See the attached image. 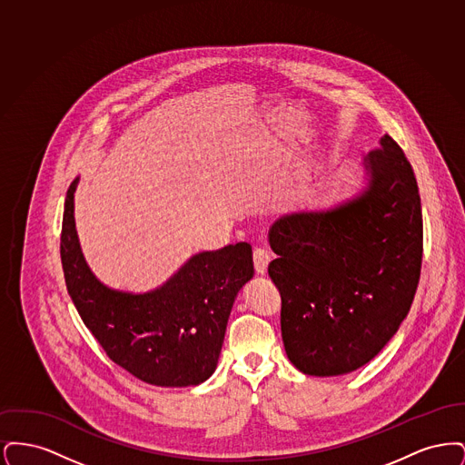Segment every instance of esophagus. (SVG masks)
<instances>
[{
  "mask_svg": "<svg viewBox=\"0 0 465 465\" xmlns=\"http://www.w3.org/2000/svg\"><path fill=\"white\" fill-rule=\"evenodd\" d=\"M252 260H254L256 273L258 275H266V270H268V265H270V254L266 252L265 249H256Z\"/></svg>",
  "mask_w": 465,
  "mask_h": 465,
  "instance_id": "obj_1",
  "label": "esophagus"
}]
</instances>
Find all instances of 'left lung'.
Listing matches in <instances>:
<instances>
[{
	"instance_id": "left-lung-1",
	"label": "left lung",
	"mask_w": 465,
	"mask_h": 465,
	"mask_svg": "<svg viewBox=\"0 0 465 465\" xmlns=\"http://www.w3.org/2000/svg\"><path fill=\"white\" fill-rule=\"evenodd\" d=\"M361 169L352 195L291 213L268 232L279 256L268 275L282 300L284 349L305 375H347L368 364L398 332L419 286L423 228L413 169L389 134Z\"/></svg>"
}]
</instances>
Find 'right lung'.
Masks as SVG:
<instances>
[{
  "mask_svg": "<svg viewBox=\"0 0 465 465\" xmlns=\"http://www.w3.org/2000/svg\"><path fill=\"white\" fill-rule=\"evenodd\" d=\"M67 188L61 260L67 292L111 361L158 387L199 385L214 373L228 317L239 291L252 279V247L226 245L192 256L162 286L133 292L110 288L90 270Z\"/></svg>",
  "mask_w": 465,
  "mask_h": 465,
  "instance_id": "add662e5",
  "label": "right lung"
}]
</instances>
